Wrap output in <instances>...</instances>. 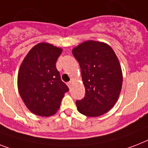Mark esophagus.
<instances>
[{
    "instance_id": "1",
    "label": "esophagus",
    "mask_w": 148,
    "mask_h": 148,
    "mask_svg": "<svg viewBox=\"0 0 148 148\" xmlns=\"http://www.w3.org/2000/svg\"><path fill=\"white\" fill-rule=\"evenodd\" d=\"M71 84H72L71 81H69V82H67V86L69 87V88H71Z\"/></svg>"
}]
</instances>
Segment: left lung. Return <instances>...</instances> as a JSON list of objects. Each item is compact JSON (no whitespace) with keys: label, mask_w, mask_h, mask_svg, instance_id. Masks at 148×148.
Masks as SVG:
<instances>
[{"label":"left lung","mask_w":148,"mask_h":148,"mask_svg":"<svg viewBox=\"0 0 148 148\" xmlns=\"http://www.w3.org/2000/svg\"><path fill=\"white\" fill-rule=\"evenodd\" d=\"M81 67L85 96L76 101L81 114L97 117L117 102L121 90V67L114 51L105 43L88 40L72 50Z\"/></svg>","instance_id":"8db88e82"}]
</instances>
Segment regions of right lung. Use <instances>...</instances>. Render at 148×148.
<instances>
[{
	"mask_svg": "<svg viewBox=\"0 0 148 148\" xmlns=\"http://www.w3.org/2000/svg\"><path fill=\"white\" fill-rule=\"evenodd\" d=\"M61 52V48L39 43L31 48L21 64L17 76L19 94L34 114L42 117L54 114L69 90L56 68Z\"/></svg>",
	"mask_w": 148,
	"mask_h": 148,
	"instance_id": "right-lung-1",
	"label": "right lung"
}]
</instances>
